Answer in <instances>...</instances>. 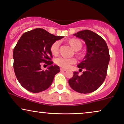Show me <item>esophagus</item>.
<instances>
[{
	"instance_id": "obj_1",
	"label": "esophagus",
	"mask_w": 124,
	"mask_h": 124,
	"mask_svg": "<svg viewBox=\"0 0 124 124\" xmlns=\"http://www.w3.org/2000/svg\"><path fill=\"white\" fill-rule=\"evenodd\" d=\"M60 70L63 71H67V70L66 69H63V68H60Z\"/></svg>"
}]
</instances>
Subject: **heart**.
Returning <instances> with one entry per match:
<instances>
[{"mask_svg":"<svg viewBox=\"0 0 124 124\" xmlns=\"http://www.w3.org/2000/svg\"><path fill=\"white\" fill-rule=\"evenodd\" d=\"M71 45L75 50H79L81 48L82 44L79 40L73 39L71 40L69 42ZM60 45V43L59 41H56L51 45V51L53 54L57 55L59 52V47ZM77 62L76 59L73 57H67L61 55L55 58V62L58 66L62 67V68L68 69L71 65L74 64Z\"/></svg>","mask_w":124,"mask_h":124,"instance_id":"heart-1","label":"heart"}]
</instances>
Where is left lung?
I'll return each instance as SVG.
<instances>
[{"label": "left lung", "mask_w": 124, "mask_h": 124, "mask_svg": "<svg viewBox=\"0 0 124 124\" xmlns=\"http://www.w3.org/2000/svg\"><path fill=\"white\" fill-rule=\"evenodd\" d=\"M73 35L85 41L87 54L77 66L80 70H85L83 74L74 72L69 84L74 91L88 94L97 90L105 80L110 58L109 50L105 40L91 30H82Z\"/></svg>", "instance_id": "1"}]
</instances>
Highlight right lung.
<instances>
[{
	"mask_svg": "<svg viewBox=\"0 0 124 124\" xmlns=\"http://www.w3.org/2000/svg\"><path fill=\"white\" fill-rule=\"evenodd\" d=\"M62 37L40 28L26 32L21 36L13 49V68L17 80L27 91L40 93L52 84L60 67L53 65L51 46ZM42 62L49 66L46 70L41 69Z\"/></svg>",
	"mask_w": 124,
	"mask_h": 124,
	"instance_id": "right-lung-1",
	"label": "right lung"
}]
</instances>
